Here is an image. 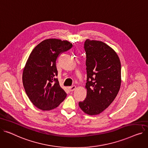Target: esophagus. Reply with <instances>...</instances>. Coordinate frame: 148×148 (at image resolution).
Wrapping results in <instances>:
<instances>
[{
  "mask_svg": "<svg viewBox=\"0 0 148 148\" xmlns=\"http://www.w3.org/2000/svg\"><path fill=\"white\" fill-rule=\"evenodd\" d=\"M68 88H69V90H70V91H71V92H73V91H74L75 88H76V86H70V87H68Z\"/></svg>",
  "mask_w": 148,
  "mask_h": 148,
  "instance_id": "34e87169",
  "label": "esophagus"
}]
</instances>
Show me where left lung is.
Segmentation results:
<instances>
[{
	"label": "left lung",
	"mask_w": 148,
	"mask_h": 148,
	"mask_svg": "<svg viewBox=\"0 0 148 148\" xmlns=\"http://www.w3.org/2000/svg\"><path fill=\"white\" fill-rule=\"evenodd\" d=\"M86 53L87 96L79 102L83 112L90 115L99 114L115 99L121 86V62L113 49L105 43L84 42Z\"/></svg>",
	"instance_id": "obj_1"
}]
</instances>
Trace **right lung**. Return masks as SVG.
Listing matches in <instances>:
<instances>
[{"mask_svg":"<svg viewBox=\"0 0 148 148\" xmlns=\"http://www.w3.org/2000/svg\"><path fill=\"white\" fill-rule=\"evenodd\" d=\"M73 45L66 40L49 38L37 45L29 55L24 68L23 83L25 91L38 109L49 111L58 107L66 93L60 86L56 59Z\"/></svg>","mask_w":148,"mask_h":148,"instance_id":"right-lung-1","label":"right lung"}]
</instances>
